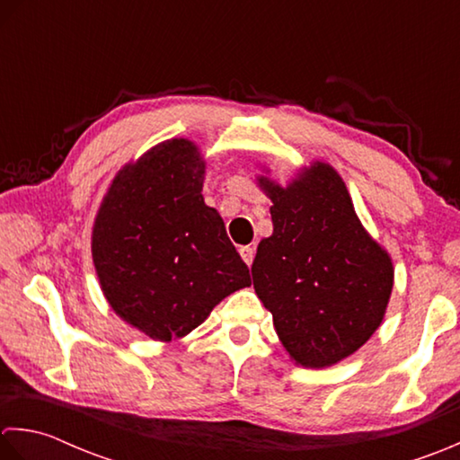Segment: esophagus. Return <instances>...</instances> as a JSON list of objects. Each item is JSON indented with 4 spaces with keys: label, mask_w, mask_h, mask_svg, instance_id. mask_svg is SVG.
I'll list each match as a JSON object with an SVG mask.
<instances>
[{
    "label": "esophagus",
    "mask_w": 460,
    "mask_h": 460,
    "mask_svg": "<svg viewBox=\"0 0 460 460\" xmlns=\"http://www.w3.org/2000/svg\"><path fill=\"white\" fill-rule=\"evenodd\" d=\"M240 256H242V260L243 261H246V264L250 266L252 264V261H254V254H256V248L254 246H242L240 250Z\"/></svg>",
    "instance_id": "obj_1"
}]
</instances>
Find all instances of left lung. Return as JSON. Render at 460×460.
I'll return each mask as SVG.
<instances>
[{"mask_svg": "<svg viewBox=\"0 0 460 460\" xmlns=\"http://www.w3.org/2000/svg\"><path fill=\"white\" fill-rule=\"evenodd\" d=\"M274 202V234L252 264L256 294L274 315L289 358L325 367L358 351L377 330L393 264L369 238L332 166L317 163L288 189L260 178Z\"/></svg>", "mask_w": 460, "mask_h": 460, "instance_id": "8db88e82", "label": "left lung"}]
</instances>
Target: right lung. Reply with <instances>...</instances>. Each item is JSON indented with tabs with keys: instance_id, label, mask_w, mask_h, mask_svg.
Instances as JSON below:
<instances>
[{
	"instance_id": "obj_1",
	"label": "right lung",
	"mask_w": 460,
	"mask_h": 460,
	"mask_svg": "<svg viewBox=\"0 0 460 460\" xmlns=\"http://www.w3.org/2000/svg\"><path fill=\"white\" fill-rule=\"evenodd\" d=\"M204 163L172 138L119 172L93 230V260L111 307L153 340L199 327L250 286V270L202 199Z\"/></svg>"
}]
</instances>
